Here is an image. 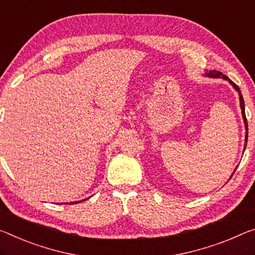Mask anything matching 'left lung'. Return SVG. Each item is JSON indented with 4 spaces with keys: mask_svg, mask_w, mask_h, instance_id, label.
<instances>
[{
    "mask_svg": "<svg viewBox=\"0 0 255 255\" xmlns=\"http://www.w3.org/2000/svg\"><path fill=\"white\" fill-rule=\"evenodd\" d=\"M209 77H212V78H224L226 80H228V82L233 85L234 88L238 92V95H240V101H241V108H242V113H243V118H244V121H245V126H246V142H248V120H246V116H245V104H244V99H243V95H242L241 93V90L240 87L237 86V85L232 82L227 76H225L222 72L220 71H217V70H210L208 74H207Z\"/></svg>",
    "mask_w": 255,
    "mask_h": 255,
    "instance_id": "8db88e82",
    "label": "left lung"
}]
</instances>
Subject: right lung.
Returning <instances> with one entry per match:
<instances>
[{
	"label": "right lung",
	"mask_w": 255,
	"mask_h": 255,
	"mask_svg": "<svg viewBox=\"0 0 255 255\" xmlns=\"http://www.w3.org/2000/svg\"><path fill=\"white\" fill-rule=\"evenodd\" d=\"M79 202H82V201H79ZM76 203H78V202H74V203H69V204H76Z\"/></svg>",
	"instance_id": "obj_1"
}]
</instances>
